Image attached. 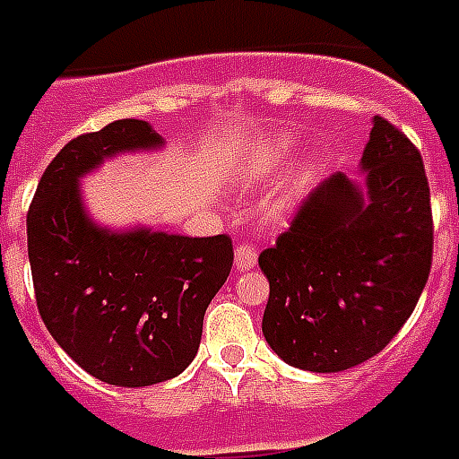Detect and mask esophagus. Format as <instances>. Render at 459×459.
I'll list each match as a JSON object with an SVG mask.
<instances>
[{
    "instance_id": "34e87169",
    "label": "esophagus",
    "mask_w": 459,
    "mask_h": 459,
    "mask_svg": "<svg viewBox=\"0 0 459 459\" xmlns=\"http://www.w3.org/2000/svg\"><path fill=\"white\" fill-rule=\"evenodd\" d=\"M234 266L239 271H249V268L256 266V249L251 244H237L234 249Z\"/></svg>"
}]
</instances>
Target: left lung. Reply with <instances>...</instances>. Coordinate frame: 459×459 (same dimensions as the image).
<instances>
[{
	"label": "left lung",
	"mask_w": 459,
	"mask_h": 459,
	"mask_svg": "<svg viewBox=\"0 0 459 459\" xmlns=\"http://www.w3.org/2000/svg\"><path fill=\"white\" fill-rule=\"evenodd\" d=\"M365 198L333 174L261 251L271 282L264 336L285 363L339 373L394 339L433 261V212L421 152L382 116L363 152Z\"/></svg>",
	"instance_id": "1"
}]
</instances>
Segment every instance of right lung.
Here are the masks:
<instances>
[{
  "label": "right lung",
  "instance_id": "right-lung-1",
  "mask_svg": "<svg viewBox=\"0 0 459 459\" xmlns=\"http://www.w3.org/2000/svg\"><path fill=\"white\" fill-rule=\"evenodd\" d=\"M160 143L135 118L74 137L43 171L26 215L40 319L74 363L120 387L184 373L234 261L227 234H113L86 220L77 178L103 157Z\"/></svg>",
  "mask_w": 459,
  "mask_h": 459
}]
</instances>
